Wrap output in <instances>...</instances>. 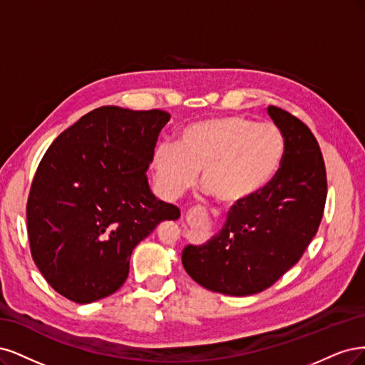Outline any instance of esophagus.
I'll use <instances>...</instances> for the list:
<instances>
[{
  "mask_svg": "<svg viewBox=\"0 0 365 365\" xmlns=\"http://www.w3.org/2000/svg\"><path fill=\"white\" fill-rule=\"evenodd\" d=\"M194 212H195V210H194Z\"/></svg>",
  "mask_w": 365,
  "mask_h": 365,
  "instance_id": "34e87169",
  "label": "esophagus"
}]
</instances>
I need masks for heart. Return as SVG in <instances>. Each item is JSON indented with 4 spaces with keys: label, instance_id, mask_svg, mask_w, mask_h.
Here are the masks:
<instances>
[{
    "label": "heart",
    "instance_id": "1",
    "mask_svg": "<svg viewBox=\"0 0 365 365\" xmlns=\"http://www.w3.org/2000/svg\"><path fill=\"white\" fill-rule=\"evenodd\" d=\"M285 155V139L277 127L256 124L242 116H220L183 128L178 145L155 148L151 167L162 194L182 197L202 182L218 202L241 205L273 180Z\"/></svg>",
    "mask_w": 365,
    "mask_h": 365
}]
</instances>
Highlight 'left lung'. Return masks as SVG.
<instances>
[{"label":"left lung","instance_id":"8db88e82","mask_svg":"<svg viewBox=\"0 0 365 365\" xmlns=\"http://www.w3.org/2000/svg\"><path fill=\"white\" fill-rule=\"evenodd\" d=\"M285 139L273 180L252 200L233 205L225 227L203 245H186L182 264L197 284L250 296L272 287L297 264L315 237L327 195L326 167L315 136L289 112L268 106Z\"/></svg>","mask_w":365,"mask_h":365}]
</instances>
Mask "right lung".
Instances as JSON below:
<instances>
[{
  "instance_id": "add662e5",
  "label": "right lung",
  "mask_w": 365,
  "mask_h": 365,
  "mask_svg": "<svg viewBox=\"0 0 365 365\" xmlns=\"http://www.w3.org/2000/svg\"><path fill=\"white\" fill-rule=\"evenodd\" d=\"M170 118L159 109L103 106L45 151L27 200L30 252L68 300L85 304L120 289L135 247L180 217L153 195L145 174Z\"/></svg>"
}]
</instances>
